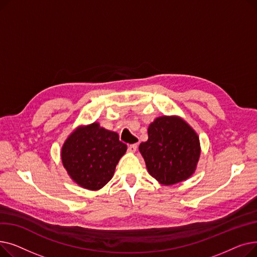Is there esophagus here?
<instances>
[{
  "mask_svg": "<svg viewBox=\"0 0 257 257\" xmlns=\"http://www.w3.org/2000/svg\"><path fill=\"white\" fill-rule=\"evenodd\" d=\"M137 150H138V144H133L128 147V152L130 153H136Z\"/></svg>",
  "mask_w": 257,
  "mask_h": 257,
  "instance_id": "obj_1",
  "label": "esophagus"
}]
</instances>
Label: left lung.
I'll use <instances>...</instances> for the list:
<instances>
[{"label": "left lung", "mask_w": 257, "mask_h": 257, "mask_svg": "<svg viewBox=\"0 0 257 257\" xmlns=\"http://www.w3.org/2000/svg\"><path fill=\"white\" fill-rule=\"evenodd\" d=\"M148 172L163 185L193 176L201 154L193 127L178 115H161L148 128V141L140 145Z\"/></svg>", "instance_id": "1"}]
</instances>
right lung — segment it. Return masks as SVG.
Here are the masks:
<instances>
[{
	"instance_id": "right-lung-1",
	"label": "right lung",
	"mask_w": 257,
	"mask_h": 257,
	"mask_svg": "<svg viewBox=\"0 0 257 257\" xmlns=\"http://www.w3.org/2000/svg\"><path fill=\"white\" fill-rule=\"evenodd\" d=\"M127 151L118 134L98 121L72 131L61 148V161L70 178L79 186L99 191L109 181L115 167Z\"/></svg>"
}]
</instances>
